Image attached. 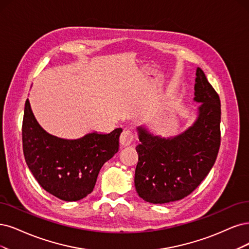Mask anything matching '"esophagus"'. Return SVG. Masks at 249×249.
Wrapping results in <instances>:
<instances>
[{
	"instance_id": "34e87169",
	"label": "esophagus",
	"mask_w": 249,
	"mask_h": 249,
	"mask_svg": "<svg viewBox=\"0 0 249 249\" xmlns=\"http://www.w3.org/2000/svg\"><path fill=\"white\" fill-rule=\"evenodd\" d=\"M133 140H134V134L132 133V131L125 129L121 133V136H120V143H121L123 146H127V145H130L133 142Z\"/></svg>"
}]
</instances>
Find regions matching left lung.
<instances>
[{
	"label": "left lung",
	"mask_w": 249,
	"mask_h": 249,
	"mask_svg": "<svg viewBox=\"0 0 249 249\" xmlns=\"http://www.w3.org/2000/svg\"><path fill=\"white\" fill-rule=\"evenodd\" d=\"M194 100L200 103L196 121L173 137L154 135L137 127V194L153 204L187 197L203 180L216 160L220 144V100L204 71H196Z\"/></svg>",
	"instance_id": "left-lung-1"
}]
</instances>
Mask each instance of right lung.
<instances>
[{
    "label": "right lung",
    "instance_id": "obj_1",
    "mask_svg": "<svg viewBox=\"0 0 249 249\" xmlns=\"http://www.w3.org/2000/svg\"><path fill=\"white\" fill-rule=\"evenodd\" d=\"M122 128L110 133H88L63 140L46 132L36 121L29 99L22 122L25 162L40 186L56 198L72 202L93 191L103 165L119 150Z\"/></svg>",
    "mask_w": 249,
    "mask_h": 249
}]
</instances>
